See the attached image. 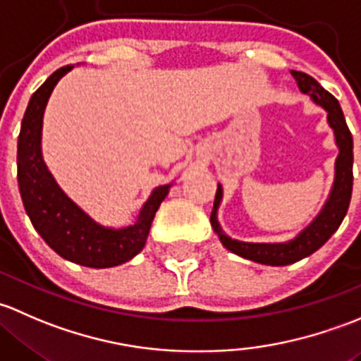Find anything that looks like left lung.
<instances>
[{
	"mask_svg": "<svg viewBox=\"0 0 361 361\" xmlns=\"http://www.w3.org/2000/svg\"><path fill=\"white\" fill-rule=\"evenodd\" d=\"M290 74L299 87L300 94L307 95L317 106L326 111V123L334 132V140L339 149L334 163V182L329 196L323 203L317 217L295 236L287 241H273V243H255V241H241L228 236L221 228L217 219L219 207L222 203L224 189L217 184L214 210L210 215V224L221 243L233 254L266 266H288L318 250L326 243L330 236L339 229L341 222L346 217L353 192V135L349 132L339 100L325 90L314 78L300 71H290Z\"/></svg>",
	"mask_w": 361,
	"mask_h": 361,
	"instance_id": "1",
	"label": "left lung"
}]
</instances>
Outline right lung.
<instances>
[{
	"label": "right lung",
	"mask_w": 361,
	"mask_h": 361,
	"mask_svg": "<svg viewBox=\"0 0 361 361\" xmlns=\"http://www.w3.org/2000/svg\"><path fill=\"white\" fill-rule=\"evenodd\" d=\"M73 69L74 66H66L55 71L29 99L17 142L18 191L32 226L48 247L71 262L104 269L128 262L142 250L156 212L176 180L156 185L135 222L121 228L99 224L62 191L43 159V116L55 85Z\"/></svg>",
	"instance_id": "1"
}]
</instances>
